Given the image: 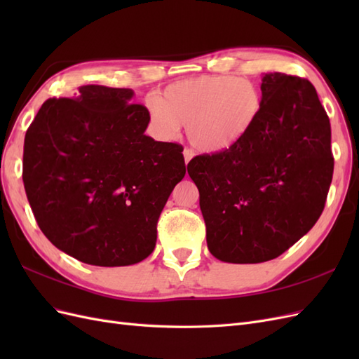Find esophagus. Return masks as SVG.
<instances>
[{"instance_id":"34e87169","label":"esophagus","mask_w":359,"mask_h":359,"mask_svg":"<svg viewBox=\"0 0 359 359\" xmlns=\"http://www.w3.org/2000/svg\"><path fill=\"white\" fill-rule=\"evenodd\" d=\"M182 154H184V160H186V165H187V163L193 158V151L191 149H184Z\"/></svg>"}]
</instances>
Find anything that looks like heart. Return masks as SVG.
Segmentation results:
<instances>
[{"label": "heart", "mask_w": 359, "mask_h": 359, "mask_svg": "<svg viewBox=\"0 0 359 359\" xmlns=\"http://www.w3.org/2000/svg\"><path fill=\"white\" fill-rule=\"evenodd\" d=\"M262 93L244 78L205 74L168 85L148 103L156 133L170 139L187 124L190 144L206 154H219L241 144L262 112Z\"/></svg>", "instance_id": "heart-1"}]
</instances>
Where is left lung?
I'll return each instance as SVG.
<instances>
[{"label":"left lung","instance_id":"left-lung-1","mask_svg":"<svg viewBox=\"0 0 359 359\" xmlns=\"http://www.w3.org/2000/svg\"><path fill=\"white\" fill-rule=\"evenodd\" d=\"M262 112L241 144L187 165L206 244L231 264L276 259L319 220L332 181L331 126L310 81L262 78Z\"/></svg>","mask_w":359,"mask_h":359}]
</instances>
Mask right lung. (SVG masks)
<instances>
[{"instance_id":"add662e5","label":"right lung","mask_w":359,"mask_h":359,"mask_svg":"<svg viewBox=\"0 0 359 359\" xmlns=\"http://www.w3.org/2000/svg\"><path fill=\"white\" fill-rule=\"evenodd\" d=\"M133 90L83 85L49 99L27 130L24 186L41 232L95 266H126L156 247L157 222L186 175L182 147L144 135Z\"/></svg>"}]
</instances>
